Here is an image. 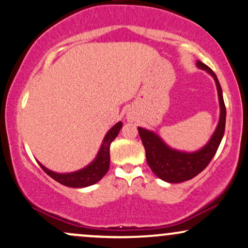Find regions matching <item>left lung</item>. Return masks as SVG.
I'll return each instance as SVG.
<instances>
[{
    "mask_svg": "<svg viewBox=\"0 0 248 248\" xmlns=\"http://www.w3.org/2000/svg\"><path fill=\"white\" fill-rule=\"evenodd\" d=\"M198 67L201 68L210 74L216 82L217 91H218V99L220 106V116L218 126L215 130L214 135L211 136L210 141L205 144L201 150L196 153H181V151L173 150L159 139V136L139 127V134L141 137L143 147L145 149V156H147V163L150 166L151 171L164 181L171 184L183 183V181L189 180L201 173L207 168L208 164L213 159L218 149L220 141L225 130V119L226 109L224 99H223V92L220 84L217 79V76L203 62L198 61Z\"/></svg>",
    "mask_w": 248,
    "mask_h": 248,
    "instance_id": "obj_1",
    "label": "left lung"
}]
</instances>
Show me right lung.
I'll return each instance as SVG.
<instances>
[{
  "mask_svg": "<svg viewBox=\"0 0 248 248\" xmlns=\"http://www.w3.org/2000/svg\"><path fill=\"white\" fill-rule=\"evenodd\" d=\"M122 127V122H118L115 126H113L109 132L106 134L104 139L103 145H101L99 153H98L95 159L90 165L86 168L79 170V171L67 173V174H60L53 171H49L48 169L45 168L44 165H40V168L44 170L50 178H53L58 183L64 185L67 187H73V188H82V187L91 186L100 180L104 175L106 174L109 169V147L111 143L114 141V139L118 136Z\"/></svg>",
  "mask_w": 248,
  "mask_h": 248,
  "instance_id": "1",
  "label": "right lung"
}]
</instances>
